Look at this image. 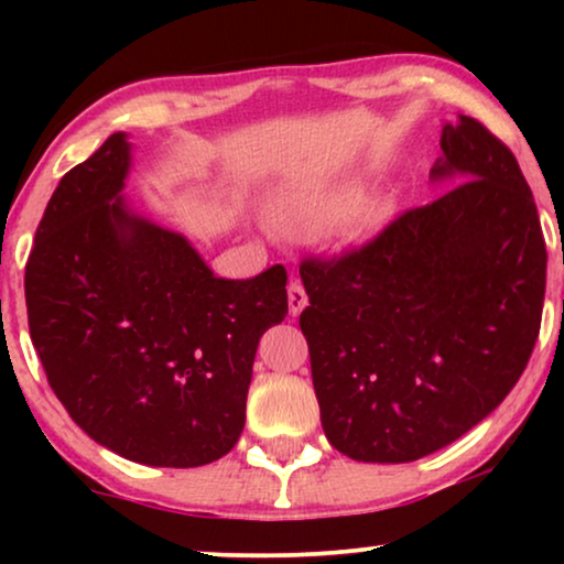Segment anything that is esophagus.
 <instances>
[{
    "label": "esophagus",
    "instance_id": "obj_1",
    "mask_svg": "<svg viewBox=\"0 0 564 564\" xmlns=\"http://www.w3.org/2000/svg\"><path fill=\"white\" fill-rule=\"evenodd\" d=\"M288 303H290V315H292V318H295V315H300V313L305 311V305H307V292H305V288H303V284H300L297 280L290 282V288H288Z\"/></svg>",
    "mask_w": 564,
    "mask_h": 564
}]
</instances>
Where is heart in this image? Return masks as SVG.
<instances>
[{
    "mask_svg": "<svg viewBox=\"0 0 564 564\" xmlns=\"http://www.w3.org/2000/svg\"><path fill=\"white\" fill-rule=\"evenodd\" d=\"M388 197L359 199L354 182H305L292 184L269 203V223L290 236H313L330 226L341 230L346 241H365L390 220Z\"/></svg>",
    "mask_w": 564,
    "mask_h": 564,
    "instance_id": "heart-1",
    "label": "heart"
}]
</instances>
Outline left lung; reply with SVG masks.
<instances>
[{"mask_svg": "<svg viewBox=\"0 0 564 564\" xmlns=\"http://www.w3.org/2000/svg\"><path fill=\"white\" fill-rule=\"evenodd\" d=\"M442 151L431 176L457 187L300 267L323 431L357 462H413L467 434L519 382L542 326L546 249L519 161L467 115Z\"/></svg>", "mask_w": 564, "mask_h": 564, "instance_id": "8db88e82", "label": "left lung"}]
</instances>
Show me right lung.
<instances>
[{"instance_id":"right-lung-1","label":"right lung","mask_w":564,"mask_h":564,"mask_svg":"<svg viewBox=\"0 0 564 564\" xmlns=\"http://www.w3.org/2000/svg\"><path fill=\"white\" fill-rule=\"evenodd\" d=\"M112 133L64 174L25 267L30 338L51 390L97 444L151 467L234 449L259 338L288 315V272L223 280L189 241L138 218Z\"/></svg>"}]
</instances>
